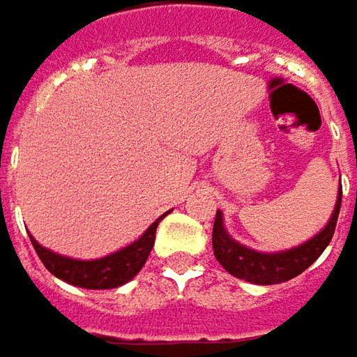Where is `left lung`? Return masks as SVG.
I'll return each mask as SVG.
<instances>
[{
    "label": "left lung",
    "mask_w": 357,
    "mask_h": 357,
    "mask_svg": "<svg viewBox=\"0 0 357 357\" xmlns=\"http://www.w3.org/2000/svg\"><path fill=\"white\" fill-rule=\"evenodd\" d=\"M339 208H341V192H339V200L333 211V217L321 234L314 236L310 242L302 244L300 248L279 252V254H260V252H254V250L238 244L236 240H231L227 236V231L223 229V217L217 211L215 225H213L215 256L227 273H231L238 279L250 281V283L275 285V283L289 281V279L298 277L300 273H304L328 246V242L333 240V234H335Z\"/></svg>",
    "instance_id": "left-lung-1"
}]
</instances>
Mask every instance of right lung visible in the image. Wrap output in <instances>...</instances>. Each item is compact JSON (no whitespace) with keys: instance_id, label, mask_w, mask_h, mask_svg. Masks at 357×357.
I'll return each instance as SVG.
<instances>
[{"instance_id":"add662e5","label":"right lung","mask_w":357,"mask_h":357,"mask_svg":"<svg viewBox=\"0 0 357 357\" xmlns=\"http://www.w3.org/2000/svg\"><path fill=\"white\" fill-rule=\"evenodd\" d=\"M163 217H159L146 229V234L138 242H134L132 246L119 250V252L105 256V258L91 260V262L72 260V258L53 254L47 248L38 246L33 238H31V242L35 246V252L38 254L40 262L45 264V268L51 275H55L57 279H61L70 285H76V287H86V289H111V287H119V285L128 283L144 266L151 250L155 246L157 225Z\"/></svg>"}]
</instances>
